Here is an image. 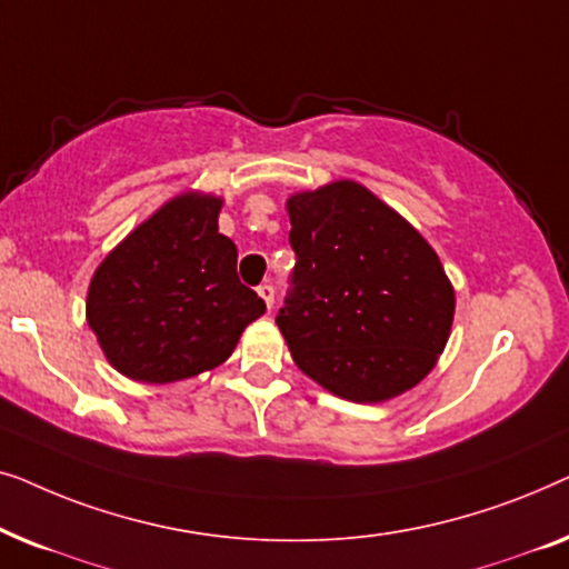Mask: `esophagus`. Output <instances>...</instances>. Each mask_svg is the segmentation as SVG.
<instances>
[{
  "instance_id": "esophagus-1",
  "label": "esophagus",
  "mask_w": 569,
  "mask_h": 569,
  "mask_svg": "<svg viewBox=\"0 0 569 569\" xmlns=\"http://www.w3.org/2000/svg\"><path fill=\"white\" fill-rule=\"evenodd\" d=\"M256 292H259V298L263 300V306H267V308L271 310V306H274V287H271V284H261Z\"/></svg>"
}]
</instances>
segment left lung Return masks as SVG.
I'll return each instance as SVG.
<instances>
[{
    "instance_id": "obj_1",
    "label": "left lung",
    "mask_w": 569,
    "mask_h": 569,
    "mask_svg": "<svg viewBox=\"0 0 569 569\" xmlns=\"http://www.w3.org/2000/svg\"><path fill=\"white\" fill-rule=\"evenodd\" d=\"M287 214L298 263L277 326L295 365L355 403L411 391L438 365L456 313L435 248L349 178L292 193Z\"/></svg>"
}]
</instances>
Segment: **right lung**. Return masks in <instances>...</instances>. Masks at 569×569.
Here are the masks:
<instances>
[{"label": "right lung", "instance_id": "right-lung-1", "mask_svg": "<svg viewBox=\"0 0 569 569\" xmlns=\"http://www.w3.org/2000/svg\"><path fill=\"white\" fill-rule=\"evenodd\" d=\"M220 209L214 193H178L98 263L84 313L121 376L162 386L214 370L267 310L240 284Z\"/></svg>", "mask_w": 569, "mask_h": 569}]
</instances>
